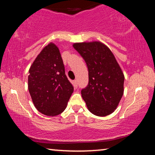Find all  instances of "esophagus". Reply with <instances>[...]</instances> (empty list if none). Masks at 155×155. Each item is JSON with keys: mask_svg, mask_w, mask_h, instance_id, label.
<instances>
[{"mask_svg": "<svg viewBox=\"0 0 155 155\" xmlns=\"http://www.w3.org/2000/svg\"><path fill=\"white\" fill-rule=\"evenodd\" d=\"M74 87H77V86H78L77 80H74Z\"/></svg>", "mask_w": 155, "mask_h": 155, "instance_id": "34e87169", "label": "esophagus"}]
</instances>
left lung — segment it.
<instances>
[{
  "label": "left lung",
  "instance_id": "left-lung-1",
  "mask_svg": "<svg viewBox=\"0 0 155 155\" xmlns=\"http://www.w3.org/2000/svg\"><path fill=\"white\" fill-rule=\"evenodd\" d=\"M88 69V84L81 90L88 110L97 116L112 114L124 92V74L109 48L100 41L73 45Z\"/></svg>",
  "mask_w": 155,
  "mask_h": 155
}]
</instances>
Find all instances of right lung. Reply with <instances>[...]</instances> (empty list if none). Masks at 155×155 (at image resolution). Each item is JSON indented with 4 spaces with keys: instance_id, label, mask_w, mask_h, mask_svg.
<instances>
[{
    "instance_id": "1",
    "label": "right lung",
    "mask_w": 155,
    "mask_h": 155,
    "mask_svg": "<svg viewBox=\"0 0 155 155\" xmlns=\"http://www.w3.org/2000/svg\"><path fill=\"white\" fill-rule=\"evenodd\" d=\"M28 91L41 114L55 116L63 113L74 91L65 74L57 46L51 42L41 50L29 70Z\"/></svg>"
}]
</instances>
